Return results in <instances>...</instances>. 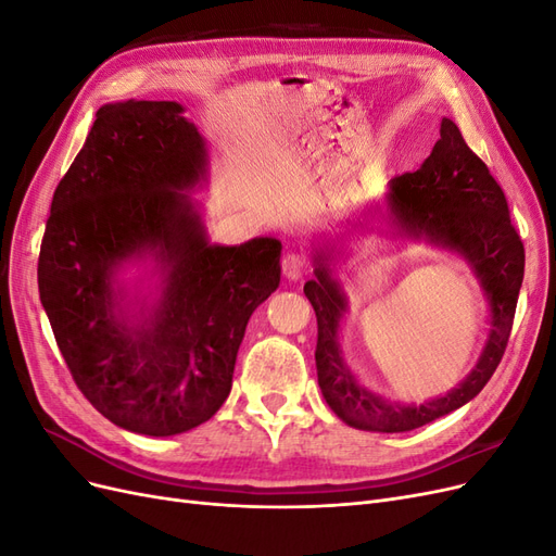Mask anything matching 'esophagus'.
<instances>
[{"label": "esophagus", "mask_w": 556, "mask_h": 556, "mask_svg": "<svg viewBox=\"0 0 556 556\" xmlns=\"http://www.w3.org/2000/svg\"><path fill=\"white\" fill-rule=\"evenodd\" d=\"M306 274V260L296 255V252H290V255L282 257V276L288 280H299Z\"/></svg>", "instance_id": "1"}]
</instances>
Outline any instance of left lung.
Returning <instances> with one entry per match:
<instances>
[{"label":"left lung","mask_w":556,"mask_h":556,"mask_svg":"<svg viewBox=\"0 0 556 556\" xmlns=\"http://www.w3.org/2000/svg\"><path fill=\"white\" fill-rule=\"evenodd\" d=\"M384 206L394 239L454 252L470 266L490 306V331L480 357L457 387L419 406L392 403L364 387L343 359L341 323L348 313V294L336 276V255L341 252L336 250V239L311 243L315 278L304 285V292L317 317L319 390L345 425L401 433L462 408L496 371L525 280V245L510 223L506 194L450 117L441 121V139L422 166L390 182Z\"/></svg>","instance_id":"8db88e82"}]
</instances>
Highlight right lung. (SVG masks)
<instances>
[{
	"mask_svg": "<svg viewBox=\"0 0 556 556\" xmlns=\"http://www.w3.org/2000/svg\"><path fill=\"white\" fill-rule=\"evenodd\" d=\"M176 102L97 111L60 180L39 255V296L58 348L115 427L176 435L231 392L250 315L280 285L274 237L213 243L192 192L208 146ZM142 268L128 288L122 274Z\"/></svg>",
	"mask_w": 556,
	"mask_h": 556,
	"instance_id": "right-lung-1",
	"label": "right lung"
}]
</instances>
